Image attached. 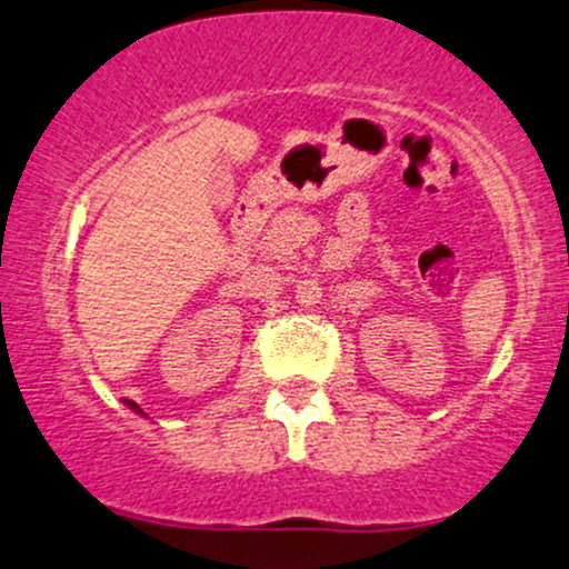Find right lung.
<instances>
[{"label":"right lung","mask_w":569,"mask_h":569,"mask_svg":"<svg viewBox=\"0 0 569 569\" xmlns=\"http://www.w3.org/2000/svg\"><path fill=\"white\" fill-rule=\"evenodd\" d=\"M126 403H128V407H130V409H136V411H141V409H139V403H133V401H128V398H126Z\"/></svg>","instance_id":"obj_1"}]
</instances>
